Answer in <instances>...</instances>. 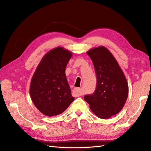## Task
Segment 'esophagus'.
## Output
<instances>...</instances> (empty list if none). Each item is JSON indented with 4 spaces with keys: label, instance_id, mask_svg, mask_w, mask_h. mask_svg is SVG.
Returning <instances> with one entry per match:
<instances>
[{
    "label": "esophagus",
    "instance_id": "esophagus-1",
    "mask_svg": "<svg viewBox=\"0 0 151 151\" xmlns=\"http://www.w3.org/2000/svg\"><path fill=\"white\" fill-rule=\"evenodd\" d=\"M73 92H74V93L77 96L82 95V92L80 88H77V87L75 88L74 90H73Z\"/></svg>",
    "mask_w": 151,
    "mask_h": 151
}]
</instances>
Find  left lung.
<instances>
[{
  "mask_svg": "<svg viewBox=\"0 0 151 151\" xmlns=\"http://www.w3.org/2000/svg\"><path fill=\"white\" fill-rule=\"evenodd\" d=\"M97 78L95 91L84 96L93 113L109 119L122 110L128 96V85L122 69L109 50L104 46L87 52Z\"/></svg>",
  "mask_w": 151,
  "mask_h": 151,
  "instance_id": "8db88e82",
  "label": "left lung"
}]
</instances>
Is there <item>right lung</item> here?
<instances>
[{
	"mask_svg": "<svg viewBox=\"0 0 151 151\" xmlns=\"http://www.w3.org/2000/svg\"><path fill=\"white\" fill-rule=\"evenodd\" d=\"M72 53L57 47L42 58L30 83V94L37 109L52 117L62 114L73 101L65 74Z\"/></svg>",
	"mask_w": 151,
	"mask_h": 151,
	"instance_id": "right-lung-1",
	"label": "right lung"
}]
</instances>
